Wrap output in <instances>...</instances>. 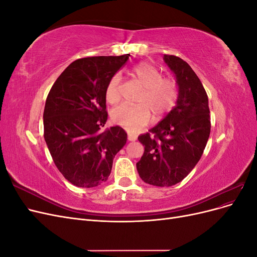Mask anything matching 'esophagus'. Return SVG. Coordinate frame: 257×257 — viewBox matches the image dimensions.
Instances as JSON below:
<instances>
[{
  "label": "esophagus",
  "mask_w": 257,
  "mask_h": 257,
  "mask_svg": "<svg viewBox=\"0 0 257 257\" xmlns=\"http://www.w3.org/2000/svg\"><path fill=\"white\" fill-rule=\"evenodd\" d=\"M136 138H137V136L135 134H128L127 135V141H130V142H135Z\"/></svg>",
  "instance_id": "obj_1"
}]
</instances>
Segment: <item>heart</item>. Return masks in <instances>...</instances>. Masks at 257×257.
Here are the masks:
<instances>
[{
    "label": "heart",
    "instance_id": "1",
    "mask_svg": "<svg viewBox=\"0 0 257 257\" xmlns=\"http://www.w3.org/2000/svg\"><path fill=\"white\" fill-rule=\"evenodd\" d=\"M135 80L144 88L138 105L122 104L111 112L114 123L130 131H137L150 121L151 111L155 118L164 115L174 107L177 99V85L174 80L163 78L157 67L149 63H141L134 68ZM121 76L114 75L106 89V98L109 103H118Z\"/></svg>",
    "mask_w": 257,
    "mask_h": 257
}]
</instances>
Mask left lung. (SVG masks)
Listing matches in <instances>:
<instances>
[{"instance_id": "1", "label": "left lung", "mask_w": 257, "mask_h": 257, "mask_svg": "<svg viewBox=\"0 0 257 257\" xmlns=\"http://www.w3.org/2000/svg\"><path fill=\"white\" fill-rule=\"evenodd\" d=\"M176 77V105L164 119L138 136L145 146L137 172L146 183L172 186L188 176L200 160L210 135V110L204 85L182 59L164 54Z\"/></svg>"}]
</instances>
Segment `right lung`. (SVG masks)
I'll use <instances>...</instances> for the list:
<instances>
[{
	"label": "right lung",
	"instance_id": "add662e5",
	"mask_svg": "<svg viewBox=\"0 0 257 257\" xmlns=\"http://www.w3.org/2000/svg\"><path fill=\"white\" fill-rule=\"evenodd\" d=\"M130 54L74 61L53 83L44 109V137L54 164L79 188L105 182L127 135L107 121L106 89Z\"/></svg>",
	"mask_w": 257,
	"mask_h": 257
}]
</instances>
